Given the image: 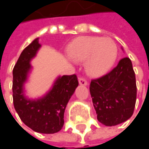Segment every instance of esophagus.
<instances>
[{"label":"esophagus","instance_id":"obj_1","mask_svg":"<svg viewBox=\"0 0 149 149\" xmlns=\"http://www.w3.org/2000/svg\"><path fill=\"white\" fill-rule=\"evenodd\" d=\"M78 82H79V84H82V85H87V84H88L87 80H86L85 77H80L78 78Z\"/></svg>","mask_w":149,"mask_h":149}]
</instances>
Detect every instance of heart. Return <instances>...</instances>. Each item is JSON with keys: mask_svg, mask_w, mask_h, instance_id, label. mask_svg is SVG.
<instances>
[{"mask_svg": "<svg viewBox=\"0 0 149 149\" xmlns=\"http://www.w3.org/2000/svg\"><path fill=\"white\" fill-rule=\"evenodd\" d=\"M68 55L75 60L86 61L87 72L98 77L104 74L115 63L117 48L110 39L82 36L70 44Z\"/></svg>", "mask_w": 149, "mask_h": 149, "instance_id": "heart-1", "label": "heart"}]
</instances>
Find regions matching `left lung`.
I'll return each mask as SVG.
<instances>
[{"label": "left lung", "mask_w": 149, "mask_h": 149, "mask_svg": "<svg viewBox=\"0 0 149 149\" xmlns=\"http://www.w3.org/2000/svg\"><path fill=\"white\" fill-rule=\"evenodd\" d=\"M90 92L97 120L101 123L115 126L130 118L134 113L137 93L130 58H122L109 72L92 79Z\"/></svg>", "instance_id": "obj_1"}]
</instances>
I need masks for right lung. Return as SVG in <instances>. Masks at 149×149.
Masks as SVG:
<instances>
[{"mask_svg": "<svg viewBox=\"0 0 149 149\" xmlns=\"http://www.w3.org/2000/svg\"><path fill=\"white\" fill-rule=\"evenodd\" d=\"M40 47L38 39L27 45L13 70V102L20 120L35 132L53 134L64 125L65 107L78 85L75 74L58 77L52 89L41 99L31 101L23 94V84L31 68L30 60Z\"/></svg>", "mask_w": 149, "mask_h": 149, "instance_id": "obj_1", "label": "right lung"}]
</instances>
